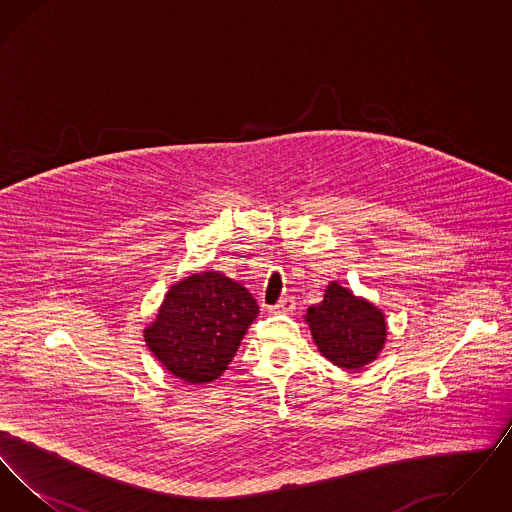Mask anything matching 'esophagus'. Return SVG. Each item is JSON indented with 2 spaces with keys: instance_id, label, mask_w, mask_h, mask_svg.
<instances>
[{
  "instance_id": "esophagus-1",
  "label": "esophagus",
  "mask_w": 512,
  "mask_h": 512,
  "mask_svg": "<svg viewBox=\"0 0 512 512\" xmlns=\"http://www.w3.org/2000/svg\"><path fill=\"white\" fill-rule=\"evenodd\" d=\"M293 309H295V299H293V297H282V299L272 307L274 313H292Z\"/></svg>"
}]
</instances>
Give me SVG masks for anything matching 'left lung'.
Returning a JSON list of instances; mask_svg holds the SVG:
<instances>
[{
	"instance_id": "8db88e82",
	"label": "left lung",
	"mask_w": 512,
	"mask_h": 512,
	"mask_svg": "<svg viewBox=\"0 0 512 512\" xmlns=\"http://www.w3.org/2000/svg\"><path fill=\"white\" fill-rule=\"evenodd\" d=\"M305 320L318 351L332 365L349 370L372 363L388 336L384 313L338 282H330L324 299L309 307Z\"/></svg>"
}]
</instances>
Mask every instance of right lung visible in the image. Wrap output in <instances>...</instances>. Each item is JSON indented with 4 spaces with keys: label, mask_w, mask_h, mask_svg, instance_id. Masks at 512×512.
Instances as JSON below:
<instances>
[{
    "label": "right lung",
    "mask_w": 512,
    "mask_h": 512,
    "mask_svg": "<svg viewBox=\"0 0 512 512\" xmlns=\"http://www.w3.org/2000/svg\"><path fill=\"white\" fill-rule=\"evenodd\" d=\"M259 305L242 284L209 270L171 286L144 330L149 351L188 384L217 380L232 363Z\"/></svg>",
    "instance_id": "1"
}]
</instances>
